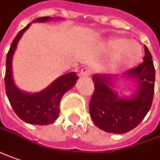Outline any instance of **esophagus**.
I'll list each match as a JSON object with an SVG mask.
<instances>
[{"mask_svg":"<svg viewBox=\"0 0 160 160\" xmlns=\"http://www.w3.org/2000/svg\"><path fill=\"white\" fill-rule=\"evenodd\" d=\"M92 72H92L91 69H89V68H83V69H81V71H80V78H88V77H89V76L92 74Z\"/></svg>","mask_w":160,"mask_h":160,"instance_id":"esophagus-1","label":"esophagus"}]
</instances>
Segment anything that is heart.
I'll use <instances>...</instances> for the list:
<instances>
[{
	"label": "heart",
	"mask_w": 160,
	"mask_h": 160,
	"mask_svg": "<svg viewBox=\"0 0 160 160\" xmlns=\"http://www.w3.org/2000/svg\"><path fill=\"white\" fill-rule=\"evenodd\" d=\"M106 50L111 54H116L117 61L125 64H133L142 56V45L124 38L109 40L106 45Z\"/></svg>",
	"instance_id": "obj_1"
}]
</instances>
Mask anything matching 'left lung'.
I'll return each mask as SVG.
<instances>
[{
    "mask_svg": "<svg viewBox=\"0 0 160 160\" xmlns=\"http://www.w3.org/2000/svg\"><path fill=\"white\" fill-rule=\"evenodd\" d=\"M143 62L129 70L126 76L137 81L138 91L132 98H119L109 87L110 75H94L93 95L89 101V114L98 128L111 133H125L142 121L152 105L155 85V68L149 49L144 45Z\"/></svg>",
    "mask_w": 160,
    "mask_h": 160,
    "instance_id": "8db88e82",
    "label": "left lung"
}]
</instances>
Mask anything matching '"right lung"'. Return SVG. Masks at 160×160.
Wrapping results in <instances>:
<instances>
[{
  "label": "right lung",
  "mask_w": 160,
  "mask_h": 160,
  "mask_svg": "<svg viewBox=\"0 0 160 160\" xmlns=\"http://www.w3.org/2000/svg\"><path fill=\"white\" fill-rule=\"evenodd\" d=\"M50 19L52 18L42 17L37 18L33 22H45ZM29 26L30 24L18 33L7 53L4 77L5 89L11 108L21 120L31 124L45 125L52 123L56 120L59 115V105L62 97L75 85L79 77L75 72L64 74L54 80L45 90L38 93H26L16 87L12 79V56L18 40Z\"/></svg>",
  "instance_id": "right-lung-1"
}]
</instances>
